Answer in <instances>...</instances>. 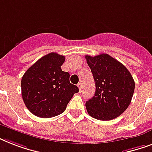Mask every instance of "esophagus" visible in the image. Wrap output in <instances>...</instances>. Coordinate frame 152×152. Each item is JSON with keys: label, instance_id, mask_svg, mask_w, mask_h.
Returning a JSON list of instances; mask_svg holds the SVG:
<instances>
[{"label": "esophagus", "instance_id": "1", "mask_svg": "<svg viewBox=\"0 0 152 152\" xmlns=\"http://www.w3.org/2000/svg\"><path fill=\"white\" fill-rule=\"evenodd\" d=\"M77 87L79 88V89H80V91L82 90V87H83V83H79L78 84H77Z\"/></svg>", "mask_w": 152, "mask_h": 152}]
</instances>
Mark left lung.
<instances>
[{"instance_id":"1","label":"left lung","mask_w":152,"mask_h":152,"mask_svg":"<svg viewBox=\"0 0 152 152\" xmlns=\"http://www.w3.org/2000/svg\"><path fill=\"white\" fill-rule=\"evenodd\" d=\"M95 83V95L86 102L88 114L102 121L118 118L129 106L135 82L126 67L106 53L86 55Z\"/></svg>"}]
</instances>
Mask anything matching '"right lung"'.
Returning a JSON list of instances; mask_svg holds the SVG:
<instances>
[{
	"instance_id": "obj_1",
	"label": "right lung",
	"mask_w": 152,
	"mask_h": 152,
	"mask_svg": "<svg viewBox=\"0 0 152 152\" xmlns=\"http://www.w3.org/2000/svg\"><path fill=\"white\" fill-rule=\"evenodd\" d=\"M65 57L50 53L27 69L21 80L23 100L34 115L53 118L62 113L75 93L76 85L69 82V72L61 70Z\"/></svg>"
}]
</instances>
